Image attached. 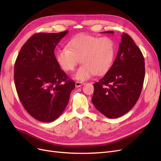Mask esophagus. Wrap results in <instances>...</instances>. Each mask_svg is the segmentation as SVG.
I'll return each instance as SVG.
<instances>
[{
	"instance_id": "esophagus-1",
	"label": "esophagus",
	"mask_w": 161,
	"mask_h": 161,
	"mask_svg": "<svg viewBox=\"0 0 161 161\" xmlns=\"http://www.w3.org/2000/svg\"><path fill=\"white\" fill-rule=\"evenodd\" d=\"M84 85H85L84 82H79V81H76L75 82V86L76 87H80V86Z\"/></svg>"
}]
</instances>
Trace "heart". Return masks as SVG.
I'll use <instances>...</instances> for the list:
<instances>
[{
    "label": "heart",
    "instance_id": "1",
    "mask_svg": "<svg viewBox=\"0 0 161 161\" xmlns=\"http://www.w3.org/2000/svg\"><path fill=\"white\" fill-rule=\"evenodd\" d=\"M116 55V44L109 37H99L88 34H80L71 39L66 48L58 50L56 60L61 69L66 72L74 70L76 79L83 81L95 74L103 75L111 69Z\"/></svg>",
    "mask_w": 161,
    "mask_h": 161
}]
</instances>
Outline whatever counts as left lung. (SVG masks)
<instances>
[{
    "label": "left lung",
    "mask_w": 161,
    "mask_h": 161,
    "mask_svg": "<svg viewBox=\"0 0 161 161\" xmlns=\"http://www.w3.org/2000/svg\"><path fill=\"white\" fill-rule=\"evenodd\" d=\"M105 33H114V31ZM144 76V58L142 52L128 34L122 33L113 65L93 85L92 103L107 118L122 116L132 109L138 100Z\"/></svg>",
    "instance_id": "1"
}]
</instances>
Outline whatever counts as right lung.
Returning a JSON list of instances; mask_svg holds the SVG:
<instances>
[{
	"instance_id": "add662e5",
	"label": "right lung",
	"mask_w": 161,
	"mask_h": 161,
	"mask_svg": "<svg viewBox=\"0 0 161 161\" xmlns=\"http://www.w3.org/2000/svg\"><path fill=\"white\" fill-rule=\"evenodd\" d=\"M67 33L34 34L24 43L14 63L19 98L27 113L42 122H51L61 115L75 88L54 55L56 45Z\"/></svg>"
}]
</instances>
